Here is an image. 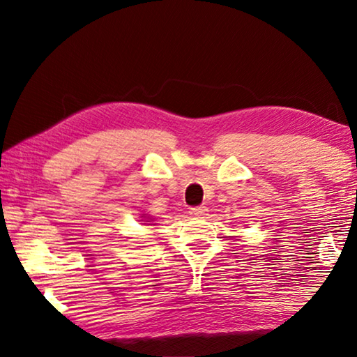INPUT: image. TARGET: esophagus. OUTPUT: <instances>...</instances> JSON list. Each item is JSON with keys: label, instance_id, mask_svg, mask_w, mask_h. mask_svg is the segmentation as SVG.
Listing matches in <instances>:
<instances>
[{"label": "esophagus", "instance_id": "obj_1", "mask_svg": "<svg viewBox=\"0 0 357 357\" xmlns=\"http://www.w3.org/2000/svg\"><path fill=\"white\" fill-rule=\"evenodd\" d=\"M188 213L192 214L193 218H203V216H206L208 208L206 206H195V208H190Z\"/></svg>", "mask_w": 357, "mask_h": 357}]
</instances>
